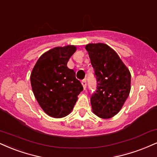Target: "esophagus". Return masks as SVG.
I'll list each match as a JSON object with an SVG mask.
<instances>
[{
	"mask_svg": "<svg viewBox=\"0 0 157 157\" xmlns=\"http://www.w3.org/2000/svg\"><path fill=\"white\" fill-rule=\"evenodd\" d=\"M81 83H82V86H83L84 90L86 89V80H82V82H81Z\"/></svg>",
	"mask_w": 157,
	"mask_h": 157,
	"instance_id": "1",
	"label": "esophagus"
}]
</instances>
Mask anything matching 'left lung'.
<instances>
[{"instance_id":"left-lung-1","label":"left lung","mask_w":157,"mask_h":157,"mask_svg":"<svg viewBox=\"0 0 157 157\" xmlns=\"http://www.w3.org/2000/svg\"><path fill=\"white\" fill-rule=\"evenodd\" d=\"M97 82L91 95L92 111L101 118L118 114L129 97L131 74L118 54L103 43L86 46Z\"/></svg>"}]
</instances>
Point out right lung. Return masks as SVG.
Wrapping results in <instances>:
<instances>
[{"mask_svg": "<svg viewBox=\"0 0 157 157\" xmlns=\"http://www.w3.org/2000/svg\"><path fill=\"white\" fill-rule=\"evenodd\" d=\"M76 47H57L44 52L36 63L31 84L36 99L49 116L59 118L71 112L83 90L73 69L67 67Z\"/></svg>", "mask_w": 157, "mask_h": 157, "instance_id": "1", "label": "right lung"}]
</instances>
